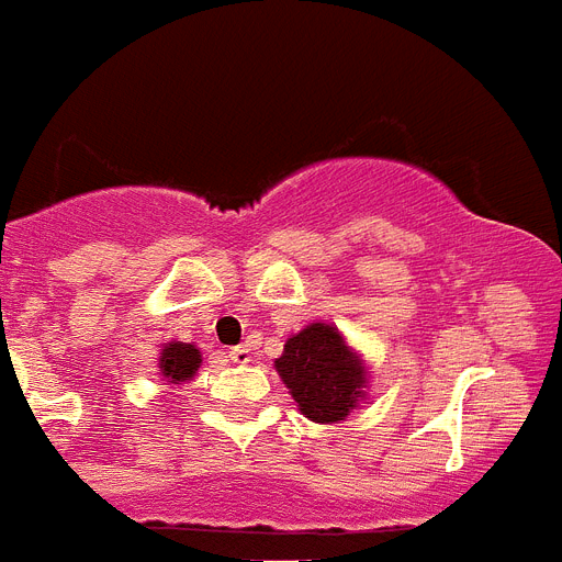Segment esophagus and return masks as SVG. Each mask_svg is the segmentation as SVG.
Masks as SVG:
<instances>
[{
	"instance_id": "34e87169",
	"label": "esophagus",
	"mask_w": 562,
	"mask_h": 562,
	"mask_svg": "<svg viewBox=\"0 0 562 562\" xmlns=\"http://www.w3.org/2000/svg\"><path fill=\"white\" fill-rule=\"evenodd\" d=\"M229 359L232 364H249V361H252V353H249L247 345H240V347H232Z\"/></svg>"
}]
</instances>
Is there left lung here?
I'll use <instances>...</instances> for the list:
<instances>
[{"mask_svg":"<svg viewBox=\"0 0 562 562\" xmlns=\"http://www.w3.org/2000/svg\"><path fill=\"white\" fill-rule=\"evenodd\" d=\"M276 370L301 414L318 425H338L368 402V361L327 322L307 324L286 338Z\"/></svg>","mask_w":562,"mask_h":562,"instance_id":"1","label":"left lung"}]
</instances>
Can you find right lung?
<instances>
[{"mask_svg": "<svg viewBox=\"0 0 562 562\" xmlns=\"http://www.w3.org/2000/svg\"><path fill=\"white\" fill-rule=\"evenodd\" d=\"M201 347L194 341H166L157 356V375L164 384H187L201 368Z\"/></svg>", "mask_w": 562, "mask_h": 562, "instance_id": "add662e5", "label": "right lung"}]
</instances>
